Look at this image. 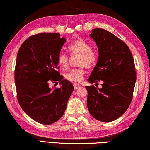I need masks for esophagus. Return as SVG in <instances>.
Here are the masks:
<instances>
[{"label": "esophagus", "instance_id": "esophagus-1", "mask_svg": "<svg viewBox=\"0 0 150 150\" xmlns=\"http://www.w3.org/2000/svg\"><path fill=\"white\" fill-rule=\"evenodd\" d=\"M73 86H74V88L75 90H77V89H78V88L81 87V85L79 84V83H74Z\"/></svg>", "mask_w": 150, "mask_h": 150}]
</instances>
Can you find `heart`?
Returning a JSON list of instances; mask_svg holds the SVG:
<instances>
[{
    "label": "heart",
    "mask_w": 150,
    "mask_h": 150,
    "mask_svg": "<svg viewBox=\"0 0 150 150\" xmlns=\"http://www.w3.org/2000/svg\"><path fill=\"white\" fill-rule=\"evenodd\" d=\"M72 56L78 55L77 60L79 67L70 70L64 74L66 80L72 82H80L82 80L84 75V66L86 68H91L97 61L96 52L91 49V45L82 39H78L68 47ZM57 62L62 68H67L69 65V56L60 52L58 55Z\"/></svg>",
    "instance_id": "b5f03b06"
}]
</instances>
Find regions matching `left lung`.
Masks as SVG:
<instances>
[{"label": "left lung", "mask_w": 150, "mask_h": 150, "mask_svg": "<svg viewBox=\"0 0 150 150\" xmlns=\"http://www.w3.org/2000/svg\"><path fill=\"white\" fill-rule=\"evenodd\" d=\"M98 47L99 58L88 81H103L102 88L86 86L87 106L99 121H113L125 113L132 100L136 80L132 54L125 42L105 30L96 28L90 34Z\"/></svg>", "instance_id": "1"}]
</instances>
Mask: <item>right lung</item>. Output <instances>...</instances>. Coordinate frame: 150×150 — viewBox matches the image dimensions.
<instances>
[{
  "label": "right lung",
  "mask_w": 150,
  "mask_h": 150,
  "mask_svg": "<svg viewBox=\"0 0 150 150\" xmlns=\"http://www.w3.org/2000/svg\"><path fill=\"white\" fill-rule=\"evenodd\" d=\"M60 35L40 33L31 36L17 54L14 80L18 101L29 117L43 125L62 117L74 90L72 83L63 80L59 72L57 57L66 41ZM51 81L59 82L62 87L52 90L48 87Z\"/></svg>",
  "instance_id": "1"
}]
</instances>
